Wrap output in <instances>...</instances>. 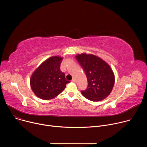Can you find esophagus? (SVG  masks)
<instances>
[{
	"label": "esophagus",
	"instance_id": "1",
	"mask_svg": "<svg viewBox=\"0 0 147 147\" xmlns=\"http://www.w3.org/2000/svg\"><path fill=\"white\" fill-rule=\"evenodd\" d=\"M71 82H76V80H75V79H72V80H71Z\"/></svg>",
	"mask_w": 147,
	"mask_h": 147
}]
</instances>
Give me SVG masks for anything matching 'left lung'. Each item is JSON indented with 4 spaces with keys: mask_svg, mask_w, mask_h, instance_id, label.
Segmentation results:
<instances>
[{
    "mask_svg": "<svg viewBox=\"0 0 147 147\" xmlns=\"http://www.w3.org/2000/svg\"><path fill=\"white\" fill-rule=\"evenodd\" d=\"M86 74L88 86L82 95L92 101H99L107 97L115 84L114 74L110 66L100 58L82 53L76 56Z\"/></svg>",
    "mask_w": 147,
    "mask_h": 147,
    "instance_id": "left-lung-1",
    "label": "left lung"
}]
</instances>
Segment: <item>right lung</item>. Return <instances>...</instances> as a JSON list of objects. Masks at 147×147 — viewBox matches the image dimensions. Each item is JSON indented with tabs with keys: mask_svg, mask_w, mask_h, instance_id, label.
<instances>
[{
	"mask_svg": "<svg viewBox=\"0 0 147 147\" xmlns=\"http://www.w3.org/2000/svg\"><path fill=\"white\" fill-rule=\"evenodd\" d=\"M62 58L53 56L43 62L32 74L30 84L32 90L40 99H51L60 94L70 81L60 71Z\"/></svg>",
	"mask_w": 147,
	"mask_h": 147,
	"instance_id": "obj_1",
	"label": "right lung"
}]
</instances>
